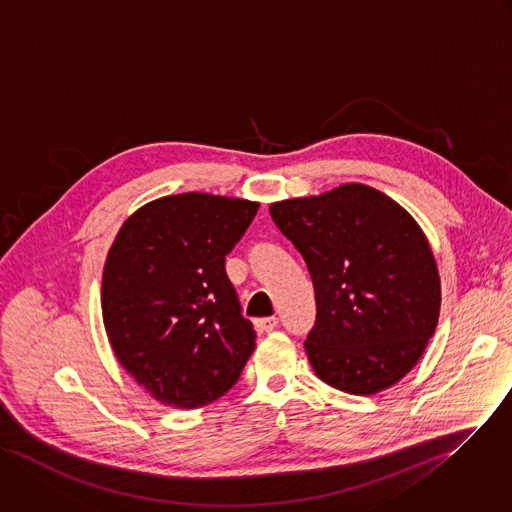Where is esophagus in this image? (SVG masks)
<instances>
[{
	"label": "esophagus",
	"instance_id": "esophagus-1",
	"mask_svg": "<svg viewBox=\"0 0 512 512\" xmlns=\"http://www.w3.org/2000/svg\"><path fill=\"white\" fill-rule=\"evenodd\" d=\"M278 327V319L276 317H266V319H258L256 321V329L262 333H270Z\"/></svg>",
	"mask_w": 512,
	"mask_h": 512
}]
</instances>
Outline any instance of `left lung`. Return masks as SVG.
<instances>
[{"instance_id":"left-lung-1","label":"left lung","mask_w":512,"mask_h":512,"mask_svg":"<svg viewBox=\"0 0 512 512\" xmlns=\"http://www.w3.org/2000/svg\"><path fill=\"white\" fill-rule=\"evenodd\" d=\"M270 216L313 278L317 319L304 349L315 373L353 395L410 373L440 315L436 260L414 218L361 183L272 203Z\"/></svg>"}]
</instances>
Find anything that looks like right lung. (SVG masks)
Here are the masks:
<instances>
[{"label":"right lung","mask_w":512,"mask_h":512,"mask_svg":"<svg viewBox=\"0 0 512 512\" xmlns=\"http://www.w3.org/2000/svg\"><path fill=\"white\" fill-rule=\"evenodd\" d=\"M260 203L210 193L155 199L121 228L102 274V319L119 363L163 405L193 410L236 385L256 331L226 256Z\"/></svg>","instance_id":"obj_1"}]
</instances>
